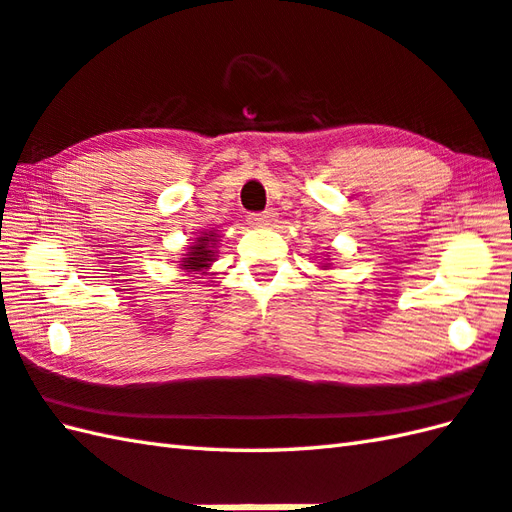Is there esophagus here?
<instances>
[{
	"label": "esophagus",
	"mask_w": 512,
	"mask_h": 512,
	"mask_svg": "<svg viewBox=\"0 0 512 512\" xmlns=\"http://www.w3.org/2000/svg\"><path fill=\"white\" fill-rule=\"evenodd\" d=\"M275 222H277V213L273 209H268L264 213L248 215V224H253V226H273Z\"/></svg>",
	"instance_id": "obj_1"
}]
</instances>
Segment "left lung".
<instances>
[{
    "label": "left lung",
    "instance_id": "8db88e82",
    "mask_svg": "<svg viewBox=\"0 0 512 512\" xmlns=\"http://www.w3.org/2000/svg\"><path fill=\"white\" fill-rule=\"evenodd\" d=\"M321 268H323V270H328V268H330V264H323Z\"/></svg>",
    "mask_w": 512,
    "mask_h": 512
}]
</instances>
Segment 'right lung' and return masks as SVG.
Segmentation results:
<instances>
[{
	"instance_id": "obj_1",
	"label": "right lung",
	"mask_w": 512,
	"mask_h": 512,
	"mask_svg": "<svg viewBox=\"0 0 512 512\" xmlns=\"http://www.w3.org/2000/svg\"><path fill=\"white\" fill-rule=\"evenodd\" d=\"M220 233L217 231H198L189 246L184 248V253L180 257L178 266L182 268V273H187L191 277L195 275H202V277H209L213 273H209L213 262L217 259V244H220ZM198 277V279H202Z\"/></svg>"
}]
</instances>
